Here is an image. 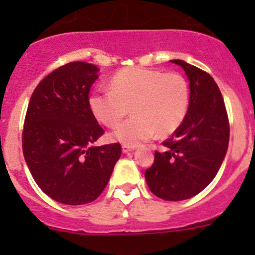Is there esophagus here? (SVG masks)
<instances>
[{
	"mask_svg": "<svg viewBox=\"0 0 255 255\" xmlns=\"http://www.w3.org/2000/svg\"><path fill=\"white\" fill-rule=\"evenodd\" d=\"M135 147L134 145H128V144H123V152L124 153H129L131 150H134Z\"/></svg>",
	"mask_w": 255,
	"mask_h": 255,
	"instance_id": "esophagus-1",
	"label": "esophagus"
}]
</instances>
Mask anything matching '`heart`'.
Returning <instances> with one entry per match:
<instances>
[{
    "label": "heart",
    "instance_id": "obj_1",
    "mask_svg": "<svg viewBox=\"0 0 255 255\" xmlns=\"http://www.w3.org/2000/svg\"><path fill=\"white\" fill-rule=\"evenodd\" d=\"M89 108L97 120L115 128L131 108L134 115L117 126L112 139L138 145L158 131L172 134L185 120L190 105V88L179 73L129 67L115 74L110 91H96L89 96Z\"/></svg>",
    "mask_w": 255,
    "mask_h": 255
}]
</instances>
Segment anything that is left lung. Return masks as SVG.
<instances>
[{"label":"left lung","mask_w":255,"mask_h":255,"mask_svg":"<svg viewBox=\"0 0 255 255\" xmlns=\"http://www.w3.org/2000/svg\"><path fill=\"white\" fill-rule=\"evenodd\" d=\"M171 62L188 76L190 105L185 120L162 143L164 149L154 152L145 180L155 197L176 202L199 194L215 179L229 147L230 124L213 78L185 61Z\"/></svg>","instance_id":"8db88e82"}]
</instances>
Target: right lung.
<instances>
[{"label": "right lung", "instance_id": "right-lung-1", "mask_svg": "<svg viewBox=\"0 0 255 255\" xmlns=\"http://www.w3.org/2000/svg\"><path fill=\"white\" fill-rule=\"evenodd\" d=\"M98 67L69 62L37 85L29 101L22 153L31 176L49 198L69 206L102 194L121 155L120 143L92 147L105 130L89 108Z\"/></svg>", "mask_w": 255, "mask_h": 255}]
</instances>
